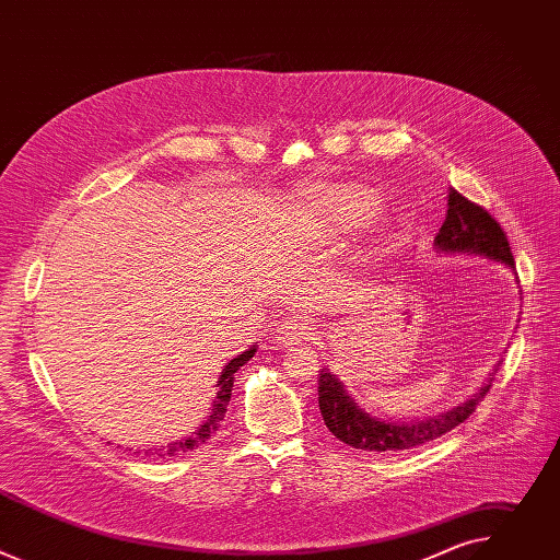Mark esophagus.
<instances>
[{"label": "esophagus", "instance_id": "34e87169", "mask_svg": "<svg viewBox=\"0 0 560 560\" xmlns=\"http://www.w3.org/2000/svg\"><path fill=\"white\" fill-rule=\"evenodd\" d=\"M310 324L305 322V318L296 316V318H288V322H283L277 330H275V341H279L281 346H294L303 339H307L310 335Z\"/></svg>", "mask_w": 560, "mask_h": 560}]
</instances>
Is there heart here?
Listing matches in <instances>:
<instances>
[{
	"instance_id": "heart-1",
	"label": "heart",
	"mask_w": 560,
	"mask_h": 560,
	"mask_svg": "<svg viewBox=\"0 0 560 560\" xmlns=\"http://www.w3.org/2000/svg\"><path fill=\"white\" fill-rule=\"evenodd\" d=\"M374 208L376 197L361 186H322L296 203L299 217L326 232H346L365 221Z\"/></svg>"
}]
</instances>
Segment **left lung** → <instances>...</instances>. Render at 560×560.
<instances>
[{
	"mask_svg": "<svg viewBox=\"0 0 560 560\" xmlns=\"http://www.w3.org/2000/svg\"><path fill=\"white\" fill-rule=\"evenodd\" d=\"M434 250L441 255L486 257L505 264L512 272H516L503 228L497 223V219H492L488 210L467 201L454 188H450L447 192V214L434 236ZM494 372L481 389L469 396L467 401L450 408L447 412L412 421H392L365 412L348 394L343 381L335 372L324 368L322 376H318V410H322L328 430L350 447L368 452L412 450L443 436L445 432L469 419L476 406L481 404V398L490 392Z\"/></svg>",
	"mask_w": 560,
	"mask_h": 560,
	"instance_id": "left-lung-1",
	"label": "left lung"
}]
</instances>
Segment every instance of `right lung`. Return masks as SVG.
<instances>
[{
	"mask_svg": "<svg viewBox=\"0 0 560 560\" xmlns=\"http://www.w3.org/2000/svg\"><path fill=\"white\" fill-rule=\"evenodd\" d=\"M257 352V346L248 348L246 352L236 354L219 374V381H217V396L212 401V412L210 417L190 434V436H184L179 441H173L168 445H159V447H152V450H145V456H156V458H164V456H177V454H184V452H190L195 447H199L201 443H206L217 430H219V423L223 421L225 417V408L230 404V394H232V383H234V372L242 368L244 363H248Z\"/></svg>",
	"mask_w": 560,
	"mask_h": 560,
	"instance_id": "1",
	"label": "right lung"
}]
</instances>
